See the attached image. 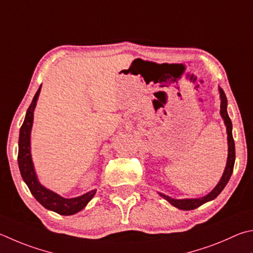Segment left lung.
<instances>
[{
  "label": "left lung",
  "instance_id": "8db88e82",
  "mask_svg": "<svg viewBox=\"0 0 253 253\" xmlns=\"http://www.w3.org/2000/svg\"><path fill=\"white\" fill-rule=\"evenodd\" d=\"M219 93H220V99H221V104H220V115L224 122V125L227 127V135H228V158H227V165L226 168H224V171L221 179H220L218 185L215 186L212 191H210L208 195L205 197H201V198H195V199H173L171 197L166 196L164 194L159 195L163 197L164 199H166L169 204H171L173 207H176L178 209L181 210H192L200 207L208 201L213 200L215 197H217L220 192L223 190V188L230 179L232 171H233V166H235V160H236V149H235V140H233L232 137V123L231 119L229 117L228 112H227V97L222 88L219 87Z\"/></svg>",
  "mask_w": 253,
  "mask_h": 253
}]
</instances>
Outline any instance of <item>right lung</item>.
Returning <instances> with one entry per match:
<instances>
[{"label":"right lung","instance_id":"obj_1","mask_svg":"<svg viewBox=\"0 0 253 253\" xmlns=\"http://www.w3.org/2000/svg\"><path fill=\"white\" fill-rule=\"evenodd\" d=\"M40 86L39 90L36 91L33 100L27 109L24 123L20 129V137H18V168H20L21 176L23 180L29 187L32 195L34 198L39 201L45 208L52 210L54 212L62 215H72L75 214L84 209L86 205L89 203L96 194V189L90 190L86 194L82 195L76 198H64V197L57 195L56 192L47 189L44 186L41 185L38 176H36L33 162H32L31 155V130L33 126V118H34V109L36 106V102L39 99V95L41 91Z\"/></svg>","mask_w":253,"mask_h":253}]
</instances>
